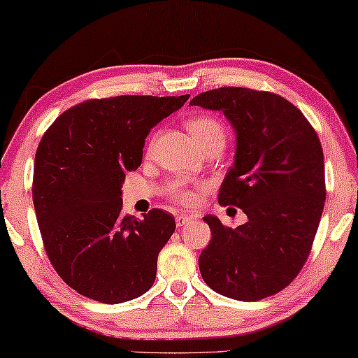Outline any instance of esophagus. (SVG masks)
<instances>
[{"mask_svg":"<svg viewBox=\"0 0 358 358\" xmlns=\"http://www.w3.org/2000/svg\"><path fill=\"white\" fill-rule=\"evenodd\" d=\"M192 215H187V214H180V215H178V217H176V225H178L179 228L180 227H185L187 224H189V222H192Z\"/></svg>","mask_w":358,"mask_h":358,"instance_id":"34e87169","label":"esophagus"}]
</instances>
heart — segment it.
Here are the masks:
<instances>
[{
    "label": "heart",
    "instance_id": "heart-1",
    "mask_svg": "<svg viewBox=\"0 0 358 358\" xmlns=\"http://www.w3.org/2000/svg\"><path fill=\"white\" fill-rule=\"evenodd\" d=\"M187 128H189L190 134L200 149H203L208 143L215 139H222L225 143L224 127H222L219 120H215L210 115L193 117V119L187 122ZM198 192H200V185H193L179 179L171 180L166 185V195L173 201L184 204V206H193L196 203Z\"/></svg>",
    "mask_w": 358,
    "mask_h": 358
}]
</instances>
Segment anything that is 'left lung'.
Returning a JSON list of instances; mask_svg holds the SVG:
<instances>
[{
	"label": "left lung",
	"instance_id": "1",
	"mask_svg": "<svg viewBox=\"0 0 358 358\" xmlns=\"http://www.w3.org/2000/svg\"><path fill=\"white\" fill-rule=\"evenodd\" d=\"M190 104L222 110L236 131L217 200L249 219L227 228L204 217L213 239L198 260L201 276L224 296L263 300L285 289L311 252L327 196L319 136L300 109L271 92L220 87Z\"/></svg>",
	"mask_w": 358,
	"mask_h": 358
}]
</instances>
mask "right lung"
Listing matches in <instances>:
<instances>
[{
	"instance_id": "obj_1",
	"label": "right lung",
	"mask_w": 358,
	"mask_h": 358,
	"mask_svg": "<svg viewBox=\"0 0 358 358\" xmlns=\"http://www.w3.org/2000/svg\"><path fill=\"white\" fill-rule=\"evenodd\" d=\"M189 95L87 99L64 110L34 157L33 204L45 254L78 294L130 301L155 280L157 259L176 230L171 214H122L127 171L143 162L150 128Z\"/></svg>"
}]
</instances>
